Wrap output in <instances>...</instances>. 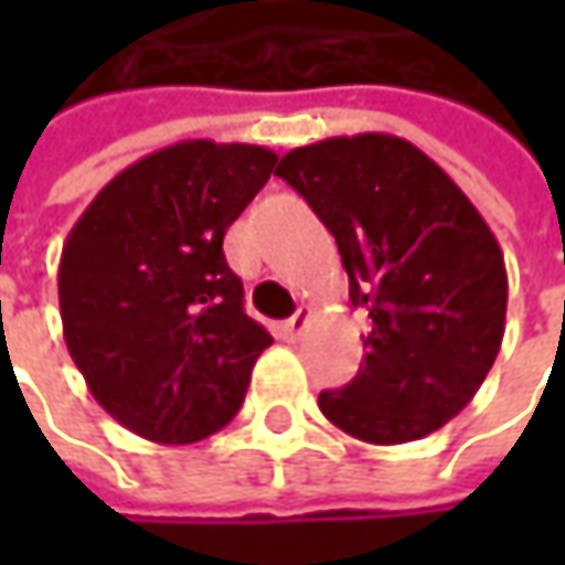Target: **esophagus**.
Returning a JSON list of instances; mask_svg holds the SVG:
<instances>
[{
    "mask_svg": "<svg viewBox=\"0 0 565 565\" xmlns=\"http://www.w3.org/2000/svg\"><path fill=\"white\" fill-rule=\"evenodd\" d=\"M308 323H311V311H308V308H298L295 317H289V320L279 327V330H282V339H289V342L298 339L301 333H305V327H308Z\"/></svg>",
    "mask_w": 565,
    "mask_h": 565,
    "instance_id": "obj_1",
    "label": "esophagus"
}]
</instances>
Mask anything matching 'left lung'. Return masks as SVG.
<instances>
[{
    "label": "left lung",
    "instance_id": "8db88e82",
    "mask_svg": "<svg viewBox=\"0 0 565 565\" xmlns=\"http://www.w3.org/2000/svg\"><path fill=\"white\" fill-rule=\"evenodd\" d=\"M276 175L333 232L367 308L355 380L320 412L374 446L422 440L466 408L507 330V264L466 191L415 143L364 131L289 150Z\"/></svg>",
    "mask_w": 565,
    "mask_h": 565
}]
</instances>
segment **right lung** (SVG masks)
<instances>
[{"instance_id":"obj_1","label":"right lung","mask_w":565,"mask_h":565,"mask_svg":"<svg viewBox=\"0 0 565 565\" xmlns=\"http://www.w3.org/2000/svg\"><path fill=\"white\" fill-rule=\"evenodd\" d=\"M273 166L257 143H172L121 169L65 238L68 355L90 396L150 444H198L226 427L273 342L245 315L223 254Z\"/></svg>"}]
</instances>
